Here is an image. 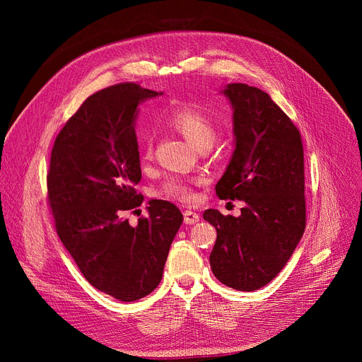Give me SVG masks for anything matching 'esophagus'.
Segmentation results:
<instances>
[{"label": "esophagus", "mask_w": 362, "mask_h": 362, "mask_svg": "<svg viewBox=\"0 0 362 362\" xmlns=\"http://www.w3.org/2000/svg\"><path fill=\"white\" fill-rule=\"evenodd\" d=\"M183 220H185L186 224H195V223L199 221V216L197 213L191 211V210H186L183 213Z\"/></svg>", "instance_id": "1"}]
</instances>
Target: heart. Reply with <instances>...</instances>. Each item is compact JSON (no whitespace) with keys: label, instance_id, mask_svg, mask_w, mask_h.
Instances as JSON below:
<instances>
[{"label":"heart","instance_id":"b5f03b06","mask_svg":"<svg viewBox=\"0 0 362 362\" xmlns=\"http://www.w3.org/2000/svg\"><path fill=\"white\" fill-rule=\"evenodd\" d=\"M165 123L177 130L189 144L199 151L206 146L210 148L216 141V126L211 117L199 107L187 104L177 105L168 112ZM152 144L154 142H152L151 135H144L139 139V154L144 161L149 160L152 156ZM161 192L171 199L183 202H191L195 199L192 183L182 179H168L163 185Z\"/></svg>","mask_w":362,"mask_h":362}]
</instances>
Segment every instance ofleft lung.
Segmentation results:
<instances>
[{"label": "left lung", "mask_w": 362, "mask_h": 362, "mask_svg": "<svg viewBox=\"0 0 362 362\" xmlns=\"http://www.w3.org/2000/svg\"><path fill=\"white\" fill-rule=\"evenodd\" d=\"M233 108L235 151L216 185L220 199H239L240 216L205 210L217 230L214 276L242 292L270 283L305 230V176L299 129L267 92L245 83L221 90Z\"/></svg>", "instance_id": "1"}]
</instances>
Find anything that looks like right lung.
I'll use <instances>...</instances> for the list:
<instances>
[{"label": "right lung", "instance_id": "1", "mask_svg": "<svg viewBox=\"0 0 362 362\" xmlns=\"http://www.w3.org/2000/svg\"><path fill=\"white\" fill-rule=\"evenodd\" d=\"M161 92L126 82L108 86L79 107L55 138L47 175L57 233L85 279L123 302L154 291L183 216L168 201L144 197L135 133L138 105Z\"/></svg>", "mask_w": 362, "mask_h": 362}]
</instances>
